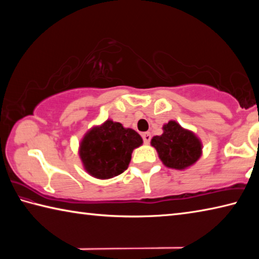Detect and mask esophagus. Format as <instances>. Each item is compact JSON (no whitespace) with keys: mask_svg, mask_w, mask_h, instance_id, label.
Listing matches in <instances>:
<instances>
[{"mask_svg":"<svg viewBox=\"0 0 259 259\" xmlns=\"http://www.w3.org/2000/svg\"><path fill=\"white\" fill-rule=\"evenodd\" d=\"M142 137H143V140H144V143L145 144H148L151 142V134L150 133H143L142 134Z\"/></svg>","mask_w":259,"mask_h":259,"instance_id":"1","label":"esophagus"}]
</instances>
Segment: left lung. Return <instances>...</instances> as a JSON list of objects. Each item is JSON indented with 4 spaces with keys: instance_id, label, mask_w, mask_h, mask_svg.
I'll use <instances>...</instances> for the list:
<instances>
[{
    "instance_id": "1",
    "label": "left lung",
    "mask_w": 259,
    "mask_h": 259,
    "mask_svg": "<svg viewBox=\"0 0 259 259\" xmlns=\"http://www.w3.org/2000/svg\"><path fill=\"white\" fill-rule=\"evenodd\" d=\"M161 161L174 169H185L201 156L200 140L191 131L183 129L177 122L169 121L163 126V134L152 139Z\"/></svg>"
}]
</instances>
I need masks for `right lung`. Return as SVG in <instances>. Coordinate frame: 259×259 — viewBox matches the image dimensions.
Instances as JSON below:
<instances>
[{"label": "right lung", "mask_w": 259, "mask_h": 259, "mask_svg": "<svg viewBox=\"0 0 259 259\" xmlns=\"http://www.w3.org/2000/svg\"><path fill=\"white\" fill-rule=\"evenodd\" d=\"M142 144V137L135 130L107 120L84 136L80 156L88 172L96 178L108 179L126 170L134 148Z\"/></svg>", "instance_id": "1"}]
</instances>
